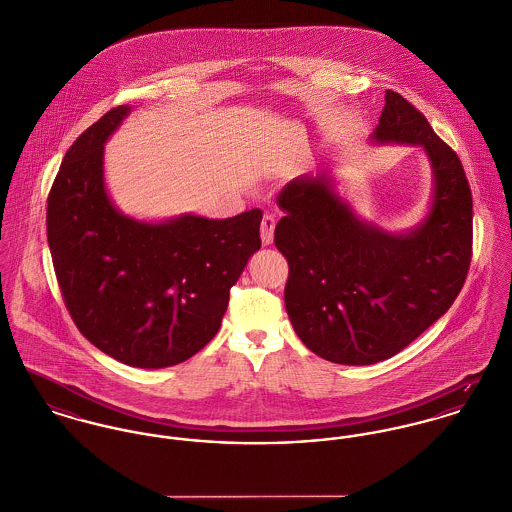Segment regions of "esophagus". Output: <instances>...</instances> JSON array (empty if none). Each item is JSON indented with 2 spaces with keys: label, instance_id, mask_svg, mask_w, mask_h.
Listing matches in <instances>:
<instances>
[{
  "label": "esophagus",
  "instance_id": "esophagus-1",
  "mask_svg": "<svg viewBox=\"0 0 512 512\" xmlns=\"http://www.w3.org/2000/svg\"><path fill=\"white\" fill-rule=\"evenodd\" d=\"M275 226H277L275 216H273V214H265V216H263V222H261V241H263L265 245H271V243H273Z\"/></svg>",
  "mask_w": 512,
  "mask_h": 512
}]
</instances>
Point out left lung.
I'll return each instance as SVG.
<instances>
[{"mask_svg": "<svg viewBox=\"0 0 512 512\" xmlns=\"http://www.w3.org/2000/svg\"><path fill=\"white\" fill-rule=\"evenodd\" d=\"M369 139L424 151L432 196L414 228L389 231L361 218L332 169L294 178L277 200L286 212L275 228L288 261L286 314L312 353L340 365H373L416 340L450 310L471 261V190L426 117L387 90Z\"/></svg>", "mask_w": 512, "mask_h": 512, "instance_id": "8db88e82", "label": "left lung"}]
</instances>
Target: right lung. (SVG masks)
<instances>
[{
  "instance_id": "1",
  "label": "right lung",
  "mask_w": 512,
  "mask_h": 512,
  "mask_svg": "<svg viewBox=\"0 0 512 512\" xmlns=\"http://www.w3.org/2000/svg\"><path fill=\"white\" fill-rule=\"evenodd\" d=\"M110 110L66 151L47 206V237L80 334L117 361L163 369L212 340L229 288L259 251L261 210L226 220H139L112 200L104 145L131 114Z\"/></svg>"
}]
</instances>
